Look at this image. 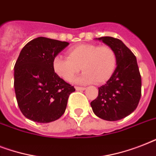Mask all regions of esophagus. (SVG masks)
<instances>
[{
    "mask_svg": "<svg viewBox=\"0 0 156 156\" xmlns=\"http://www.w3.org/2000/svg\"><path fill=\"white\" fill-rule=\"evenodd\" d=\"M75 89L77 90H86L85 87H76Z\"/></svg>",
    "mask_w": 156,
    "mask_h": 156,
    "instance_id": "esophagus-1",
    "label": "esophagus"
}]
</instances>
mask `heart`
Returning a JSON list of instances; mask_svg holds the SVG:
<instances>
[{
    "label": "heart",
    "instance_id": "b5f03b06",
    "mask_svg": "<svg viewBox=\"0 0 156 156\" xmlns=\"http://www.w3.org/2000/svg\"><path fill=\"white\" fill-rule=\"evenodd\" d=\"M116 62V54L110 46L83 44L68 50L67 57L55 56L52 67L55 73L66 82L73 80L82 68L84 72L76 79V83L101 84L111 78Z\"/></svg>",
    "mask_w": 156,
    "mask_h": 156
}]
</instances>
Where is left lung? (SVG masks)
<instances>
[{
  "label": "left lung",
  "instance_id": "1",
  "mask_svg": "<svg viewBox=\"0 0 156 156\" xmlns=\"http://www.w3.org/2000/svg\"><path fill=\"white\" fill-rule=\"evenodd\" d=\"M113 48L116 54V69L99 95L90 103L94 113L105 121L125 118L138 107L141 97L142 80L137 59L121 40L110 36L96 38Z\"/></svg>",
  "mask_w": 156,
  "mask_h": 156
}]
</instances>
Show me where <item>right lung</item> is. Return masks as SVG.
<instances>
[{
	"instance_id": "right-lung-1",
	"label": "right lung",
	"mask_w": 156,
	"mask_h": 156,
	"mask_svg": "<svg viewBox=\"0 0 156 156\" xmlns=\"http://www.w3.org/2000/svg\"><path fill=\"white\" fill-rule=\"evenodd\" d=\"M69 43L38 37L21 50L14 66V90L22 113L38 123L59 119L75 89L59 77L52 61Z\"/></svg>"
}]
</instances>
